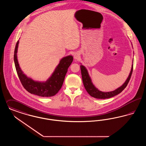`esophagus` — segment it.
Instances as JSON below:
<instances>
[{
    "label": "esophagus",
    "mask_w": 146,
    "mask_h": 146,
    "mask_svg": "<svg viewBox=\"0 0 146 146\" xmlns=\"http://www.w3.org/2000/svg\"><path fill=\"white\" fill-rule=\"evenodd\" d=\"M73 56H74V58L75 60H79V58H80V55H79V54L78 52H75Z\"/></svg>",
    "instance_id": "esophagus-1"
}]
</instances>
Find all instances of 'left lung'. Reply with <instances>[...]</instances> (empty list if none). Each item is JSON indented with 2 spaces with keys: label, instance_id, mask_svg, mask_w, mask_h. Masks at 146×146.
I'll use <instances>...</instances> for the list:
<instances>
[{
  "label": "left lung",
  "instance_id": "left-lung-1",
  "mask_svg": "<svg viewBox=\"0 0 146 146\" xmlns=\"http://www.w3.org/2000/svg\"><path fill=\"white\" fill-rule=\"evenodd\" d=\"M80 70L82 72V82H83L84 87L85 88L86 91L88 92V94L95 98L106 99V98H110L111 97H112L115 96H116L117 94H120L123 90L126 88L133 73V64H132L131 70L129 74L128 77L127 78L125 82L123 84L122 86L117 88L114 91H110V92H102L96 88L92 82V79L90 76H89L88 70L82 64L80 65Z\"/></svg>",
  "mask_w": 146,
  "mask_h": 146
}]
</instances>
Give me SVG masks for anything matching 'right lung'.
I'll return each mask as SVG.
<instances>
[{"instance_id": "1", "label": "right lung", "mask_w": 146, "mask_h": 146, "mask_svg": "<svg viewBox=\"0 0 146 146\" xmlns=\"http://www.w3.org/2000/svg\"><path fill=\"white\" fill-rule=\"evenodd\" d=\"M19 42L18 40L15 49L14 62L18 76L24 88L30 94L40 97L54 96L62 87L65 76L73 60V57L72 55H68L61 58L52 74L46 82L35 81L25 75L19 66L17 58Z\"/></svg>"}]
</instances>
